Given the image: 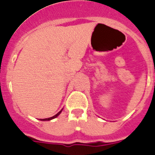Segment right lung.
<instances>
[{"label":"right lung","mask_w":155,"mask_h":155,"mask_svg":"<svg viewBox=\"0 0 155 155\" xmlns=\"http://www.w3.org/2000/svg\"><path fill=\"white\" fill-rule=\"evenodd\" d=\"M62 110H60V111L59 112V113H57L55 115H54L53 117H48V118H45V119H40V120H41V121H49V120H51V119H53V118H55V117H57V116L59 115V114L61 113Z\"/></svg>","instance_id":"right-lung-1"}]
</instances>
